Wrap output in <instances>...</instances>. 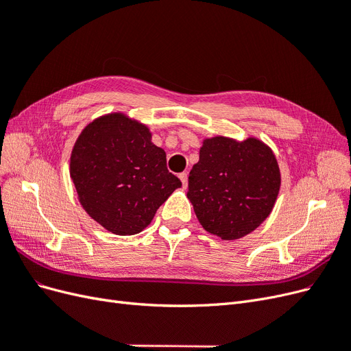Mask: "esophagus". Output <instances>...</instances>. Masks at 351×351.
Returning <instances> with one entry per match:
<instances>
[{
    "instance_id": "obj_1",
    "label": "esophagus",
    "mask_w": 351,
    "mask_h": 351,
    "mask_svg": "<svg viewBox=\"0 0 351 351\" xmlns=\"http://www.w3.org/2000/svg\"><path fill=\"white\" fill-rule=\"evenodd\" d=\"M178 177H180V180H182L183 187L186 189V187H187V173H182V174H180Z\"/></svg>"
}]
</instances>
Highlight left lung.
Returning a JSON list of instances; mask_svg holds the SVG:
<instances>
[{"label": "left lung", "mask_w": 351, "mask_h": 351, "mask_svg": "<svg viewBox=\"0 0 351 351\" xmlns=\"http://www.w3.org/2000/svg\"><path fill=\"white\" fill-rule=\"evenodd\" d=\"M281 187L277 156L258 137H206L189 176L187 197L210 234L237 240L269 217Z\"/></svg>", "instance_id": "1"}]
</instances>
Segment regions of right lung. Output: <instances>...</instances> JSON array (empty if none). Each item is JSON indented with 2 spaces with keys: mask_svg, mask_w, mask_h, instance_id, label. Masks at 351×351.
<instances>
[{
  "mask_svg": "<svg viewBox=\"0 0 351 351\" xmlns=\"http://www.w3.org/2000/svg\"><path fill=\"white\" fill-rule=\"evenodd\" d=\"M70 177L88 215L117 236L151 224L158 208L182 182L167 169L162 147L146 124L124 112L105 114L79 134Z\"/></svg>",
  "mask_w": 351,
  "mask_h": 351,
  "instance_id": "1",
  "label": "right lung"
}]
</instances>
